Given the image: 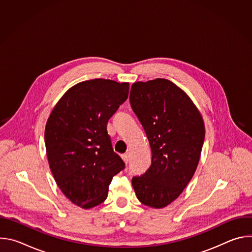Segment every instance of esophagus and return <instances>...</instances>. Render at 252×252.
<instances>
[{
    "label": "esophagus",
    "instance_id": "34e87169",
    "mask_svg": "<svg viewBox=\"0 0 252 252\" xmlns=\"http://www.w3.org/2000/svg\"><path fill=\"white\" fill-rule=\"evenodd\" d=\"M122 158L124 159V161L127 164L128 163V160H129V158H128V155L127 154H125V155H123L122 156Z\"/></svg>",
    "mask_w": 252,
    "mask_h": 252
}]
</instances>
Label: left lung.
I'll use <instances>...</instances> for the list:
<instances>
[{
    "label": "left lung",
    "instance_id": "left-lung-1",
    "mask_svg": "<svg viewBox=\"0 0 252 252\" xmlns=\"http://www.w3.org/2000/svg\"><path fill=\"white\" fill-rule=\"evenodd\" d=\"M129 101L152 149L151 166L131 184L142 204L162 208L181 195L195 172L203 120L189 96L165 79L134 83Z\"/></svg>",
    "mask_w": 252,
    "mask_h": 252
}]
</instances>
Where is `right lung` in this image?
Returning <instances> with one entry per match:
<instances>
[{
	"mask_svg": "<svg viewBox=\"0 0 252 252\" xmlns=\"http://www.w3.org/2000/svg\"><path fill=\"white\" fill-rule=\"evenodd\" d=\"M128 83L94 79L70 88L45 129L51 171L62 192L85 209L103 202L113 177L126 166L106 125L128 95Z\"/></svg>",
	"mask_w": 252,
	"mask_h": 252,
	"instance_id": "right-lung-1",
	"label": "right lung"
}]
</instances>
